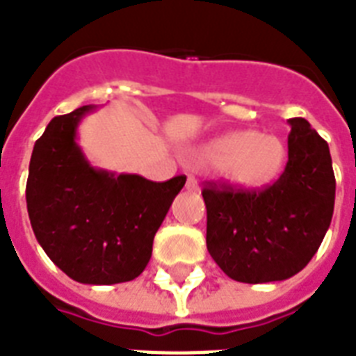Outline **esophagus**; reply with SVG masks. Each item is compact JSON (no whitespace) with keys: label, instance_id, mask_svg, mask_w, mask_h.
Returning a JSON list of instances; mask_svg holds the SVG:
<instances>
[{"label":"esophagus","instance_id":"34e87169","mask_svg":"<svg viewBox=\"0 0 356 356\" xmlns=\"http://www.w3.org/2000/svg\"><path fill=\"white\" fill-rule=\"evenodd\" d=\"M186 190H188V192H197V190H200V184H197V179L192 177V175H190V177L186 179Z\"/></svg>","mask_w":356,"mask_h":356}]
</instances>
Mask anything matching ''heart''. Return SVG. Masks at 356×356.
Segmentation results:
<instances>
[{"label":"heart","mask_w":356,"mask_h":356,"mask_svg":"<svg viewBox=\"0 0 356 356\" xmlns=\"http://www.w3.org/2000/svg\"><path fill=\"white\" fill-rule=\"evenodd\" d=\"M286 159L282 140L275 134L231 131L201 144L192 161L201 168H223L229 183L238 188H260L277 177Z\"/></svg>","instance_id":"b5f03b06"}]
</instances>
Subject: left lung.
<instances>
[{
  "instance_id": "8db88e82",
  "label": "left lung",
  "mask_w": 356,
  "mask_h": 356,
  "mask_svg": "<svg viewBox=\"0 0 356 356\" xmlns=\"http://www.w3.org/2000/svg\"><path fill=\"white\" fill-rule=\"evenodd\" d=\"M288 162L264 190L203 188L207 249L238 282L284 281L309 264L334 211L337 181L329 145L305 118L288 120Z\"/></svg>"
}]
</instances>
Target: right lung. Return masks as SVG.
<instances>
[{
    "instance_id": "obj_1",
    "label": "right lung",
    "mask_w": 356,
    "mask_h": 356,
    "mask_svg": "<svg viewBox=\"0 0 356 356\" xmlns=\"http://www.w3.org/2000/svg\"><path fill=\"white\" fill-rule=\"evenodd\" d=\"M94 105L55 116L35 142L25 200L46 254L74 281L118 284L145 270L153 238L184 175L153 183L136 173L97 170L77 144L81 118Z\"/></svg>"
}]
</instances>
